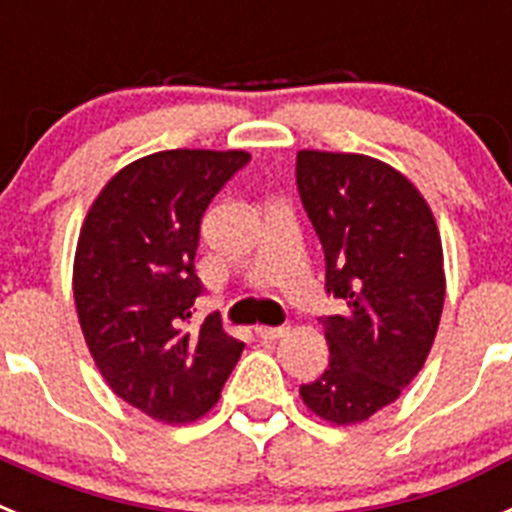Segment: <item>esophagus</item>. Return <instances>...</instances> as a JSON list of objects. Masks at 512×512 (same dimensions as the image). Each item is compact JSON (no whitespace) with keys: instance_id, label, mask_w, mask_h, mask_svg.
I'll return each mask as SVG.
<instances>
[{"instance_id":"1","label":"esophagus","mask_w":512,"mask_h":512,"mask_svg":"<svg viewBox=\"0 0 512 512\" xmlns=\"http://www.w3.org/2000/svg\"><path fill=\"white\" fill-rule=\"evenodd\" d=\"M284 333H287V328H284V325H279V328H274V325H259V328H256V336L264 338V341H274V338H282Z\"/></svg>"}]
</instances>
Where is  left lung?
Returning <instances> with one entry per match:
<instances>
[{
  "label": "left lung",
  "mask_w": 512,
  "mask_h": 512,
  "mask_svg": "<svg viewBox=\"0 0 512 512\" xmlns=\"http://www.w3.org/2000/svg\"><path fill=\"white\" fill-rule=\"evenodd\" d=\"M297 192L325 253L328 369L302 384L307 408L338 425L387 408L436 338L446 277L428 202L392 166L359 153L300 151Z\"/></svg>",
  "instance_id": "1"
}]
</instances>
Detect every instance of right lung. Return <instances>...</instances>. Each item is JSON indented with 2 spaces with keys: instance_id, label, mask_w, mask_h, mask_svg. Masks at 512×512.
<instances>
[{
  "instance_id": "right-lung-1",
  "label": "right lung",
  "mask_w": 512,
  "mask_h": 512,
  "mask_svg": "<svg viewBox=\"0 0 512 512\" xmlns=\"http://www.w3.org/2000/svg\"><path fill=\"white\" fill-rule=\"evenodd\" d=\"M246 151L151 153L104 184L79 235L74 300L89 354L112 392L161 423H192L241 359L217 315L189 325L202 215Z\"/></svg>"
}]
</instances>
